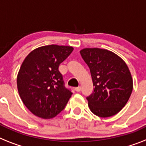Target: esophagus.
Wrapping results in <instances>:
<instances>
[{
	"label": "esophagus",
	"mask_w": 146,
	"mask_h": 146,
	"mask_svg": "<svg viewBox=\"0 0 146 146\" xmlns=\"http://www.w3.org/2000/svg\"><path fill=\"white\" fill-rule=\"evenodd\" d=\"M80 90H81V87H80V86H78V87H77V88H75V89H74V91H75V92H79Z\"/></svg>",
	"instance_id": "obj_1"
}]
</instances>
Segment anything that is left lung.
I'll return each mask as SVG.
<instances>
[{
  "instance_id": "8db88e82",
  "label": "left lung",
  "mask_w": 146,
  "mask_h": 146,
  "mask_svg": "<svg viewBox=\"0 0 146 146\" xmlns=\"http://www.w3.org/2000/svg\"><path fill=\"white\" fill-rule=\"evenodd\" d=\"M80 53L90 68L94 86L93 92L86 98L90 110L102 118L117 114L133 90V79L127 64L107 49L85 48Z\"/></svg>"
}]
</instances>
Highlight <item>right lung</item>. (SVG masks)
Instances as JSON below:
<instances>
[{
	"label": "right lung",
	"instance_id": "1",
	"mask_svg": "<svg viewBox=\"0 0 146 146\" xmlns=\"http://www.w3.org/2000/svg\"><path fill=\"white\" fill-rule=\"evenodd\" d=\"M73 47L50 44L33 50L23 61L17 75V88L23 104L33 115L44 119L58 115L72 92L63 85L59 66Z\"/></svg>",
	"mask_w": 146,
	"mask_h": 146
}]
</instances>
